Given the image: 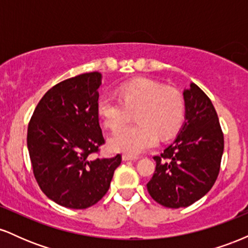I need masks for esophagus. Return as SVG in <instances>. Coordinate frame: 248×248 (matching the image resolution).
I'll list each match as a JSON object with an SVG mask.
<instances>
[{
    "instance_id": "obj_1",
    "label": "esophagus",
    "mask_w": 248,
    "mask_h": 248,
    "mask_svg": "<svg viewBox=\"0 0 248 248\" xmlns=\"http://www.w3.org/2000/svg\"><path fill=\"white\" fill-rule=\"evenodd\" d=\"M122 160L124 161H136L139 160L138 156H130V155H127V154H124V155H122Z\"/></svg>"
}]
</instances>
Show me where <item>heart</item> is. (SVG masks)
<instances>
[{
  "label": "heart",
  "mask_w": 248,
  "mask_h": 248,
  "mask_svg": "<svg viewBox=\"0 0 248 248\" xmlns=\"http://www.w3.org/2000/svg\"><path fill=\"white\" fill-rule=\"evenodd\" d=\"M120 100L102 95L96 101V113L104 124L116 130L136 113V125L125 127L110 136V149L130 156L140 155L168 139L181 128L186 115L183 94L175 87L147 78L134 79L119 90Z\"/></svg>",
  "instance_id": "obj_1"
}]
</instances>
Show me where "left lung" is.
I'll use <instances>...</instances> for the list:
<instances>
[{
	"label": "left lung",
	"instance_id": "obj_1",
	"mask_svg": "<svg viewBox=\"0 0 248 248\" xmlns=\"http://www.w3.org/2000/svg\"><path fill=\"white\" fill-rule=\"evenodd\" d=\"M186 121L175 141L155 156L147 189L154 201L171 209L186 207L211 190L218 177L224 135L211 100L191 82L183 91Z\"/></svg>",
	"mask_w": 248,
	"mask_h": 248
}]
</instances>
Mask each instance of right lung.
Instances as JSON below:
<instances>
[{
	"mask_svg": "<svg viewBox=\"0 0 248 248\" xmlns=\"http://www.w3.org/2000/svg\"><path fill=\"white\" fill-rule=\"evenodd\" d=\"M102 76L82 73L50 88L28 126V149L35 178L51 201L87 209L106 195L121 155L94 158L105 143L96 101Z\"/></svg>",
	"mask_w": 248,
	"mask_h": 248,
	"instance_id": "1",
	"label": "right lung"
}]
</instances>
